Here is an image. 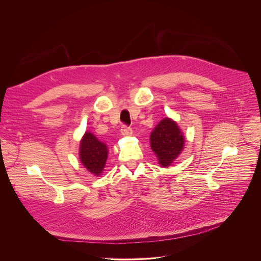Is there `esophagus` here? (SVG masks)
<instances>
[{
	"label": "esophagus",
	"instance_id": "34e87169",
	"mask_svg": "<svg viewBox=\"0 0 261 261\" xmlns=\"http://www.w3.org/2000/svg\"><path fill=\"white\" fill-rule=\"evenodd\" d=\"M120 132H121V135L124 136V137L132 136V134H133V129L129 126H127V125H122Z\"/></svg>",
	"mask_w": 261,
	"mask_h": 261
}]
</instances>
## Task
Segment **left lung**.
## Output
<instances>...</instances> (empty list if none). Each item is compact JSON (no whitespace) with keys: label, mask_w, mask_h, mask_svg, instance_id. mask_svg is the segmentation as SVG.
Returning a JSON list of instances; mask_svg holds the SVG:
<instances>
[{"label":"left lung","mask_w":261,"mask_h":261,"mask_svg":"<svg viewBox=\"0 0 261 261\" xmlns=\"http://www.w3.org/2000/svg\"><path fill=\"white\" fill-rule=\"evenodd\" d=\"M184 142L185 139L177 123L170 118L160 121L150 134V147L163 167H169L181 153Z\"/></svg>","instance_id":"obj_1"}]
</instances>
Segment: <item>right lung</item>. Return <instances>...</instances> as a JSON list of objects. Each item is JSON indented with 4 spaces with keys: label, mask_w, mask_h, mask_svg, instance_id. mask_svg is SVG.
<instances>
[{
    "label": "right lung",
    "mask_w": 261,
    "mask_h": 261,
    "mask_svg": "<svg viewBox=\"0 0 261 261\" xmlns=\"http://www.w3.org/2000/svg\"><path fill=\"white\" fill-rule=\"evenodd\" d=\"M108 159V149L103 143L90 133H85L80 143V161L92 174L99 175Z\"/></svg>",
    "instance_id": "add662e5"
}]
</instances>
